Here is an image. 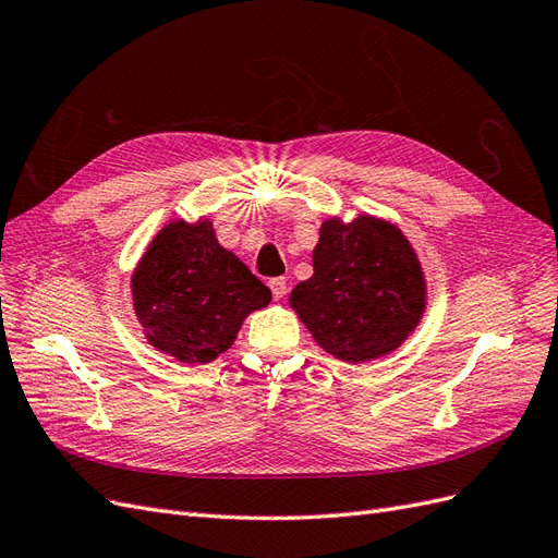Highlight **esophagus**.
Segmentation results:
<instances>
[{
  "instance_id": "34e87169",
  "label": "esophagus",
  "mask_w": 558,
  "mask_h": 558,
  "mask_svg": "<svg viewBox=\"0 0 558 558\" xmlns=\"http://www.w3.org/2000/svg\"><path fill=\"white\" fill-rule=\"evenodd\" d=\"M269 289H272L275 300H281V298H286V293H289V289H286V279L283 277L269 279Z\"/></svg>"
}]
</instances>
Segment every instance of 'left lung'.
I'll return each instance as SVG.
<instances>
[{
    "label": "left lung",
    "mask_w": 558,
    "mask_h": 558,
    "mask_svg": "<svg viewBox=\"0 0 558 558\" xmlns=\"http://www.w3.org/2000/svg\"><path fill=\"white\" fill-rule=\"evenodd\" d=\"M314 275L291 291V307L316 344L347 363L388 356L426 312V275L402 230L381 216H330L312 251Z\"/></svg>",
    "instance_id": "8db88e82"
}]
</instances>
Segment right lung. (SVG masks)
<instances>
[{
  "instance_id": "obj_1",
  "label": "right lung",
  "mask_w": 558,
  "mask_h": 558,
  "mask_svg": "<svg viewBox=\"0 0 558 558\" xmlns=\"http://www.w3.org/2000/svg\"><path fill=\"white\" fill-rule=\"evenodd\" d=\"M146 342L181 363H211L272 291L216 240L209 218L170 221L146 246L130 281Z\"/></svg>"
}]
</instances>
